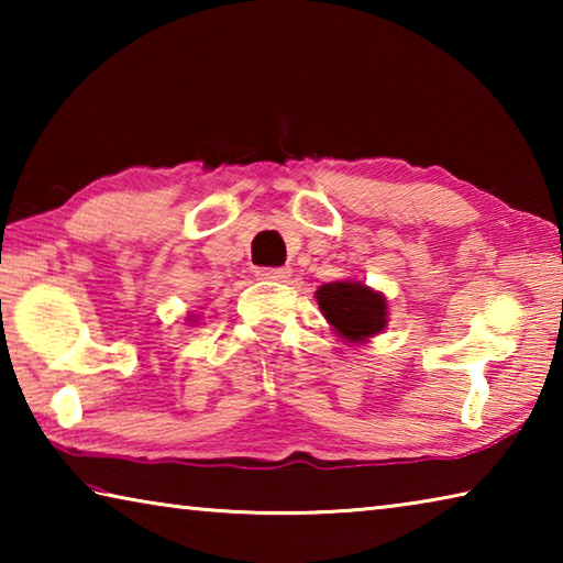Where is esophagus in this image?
Returning a JSON list of instances; mask_svg holds the SVG:
<instances>
[{
  "instance_id": "esophagus-1",
  "label": "esophagus",
  "mask_w": 563,
  "mask_h": 563,
  "mask_svg": "<svg viewBox=\"0 0 563 563\" xmlns=\"http://www.w3.org/2000/svg\"><path fill=\"white\" fill-rule=\"evenodd\" d=\"M290 268H258L255 275H258V280H275V283H288L290 278Z\"/></svg>"
}]
</instances>
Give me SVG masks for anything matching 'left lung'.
I'll return each mask as SVG.
<instances>
[{"mask_svg":"<svg viewBox=\"0 0 563 563\" xmlns=\"http://www.w3.org/2000/svg\"><path fill=\"white\" fill-rule=\"evenodd\" d=\"M316 300L330 328L352 345L369 342L387 328L389 310L385 292L369 288L362 280L345 278L320 285Z\"/></svg>","mask_w":563,"mask_h":563,"instance_id":"8db88e82","label":"left lung"}]
</instances>
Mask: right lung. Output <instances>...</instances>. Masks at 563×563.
<instances>
[{
  "label": "right lung",
  "instance_id": "1",
  "mask_svg": "<svg viewBox=\"0 0 563 563\" xmlns=\"http://www.w3.org/2000/svg\"><path fill=\"white\" fill-rule=\"evenodd\" d=\"M198 320H201V316H196V312H188V316H186V325L194 328V325H198Z\"/></svg>",
  "mask_w": 563,
  "mask_h": 563
}]
</instances>
